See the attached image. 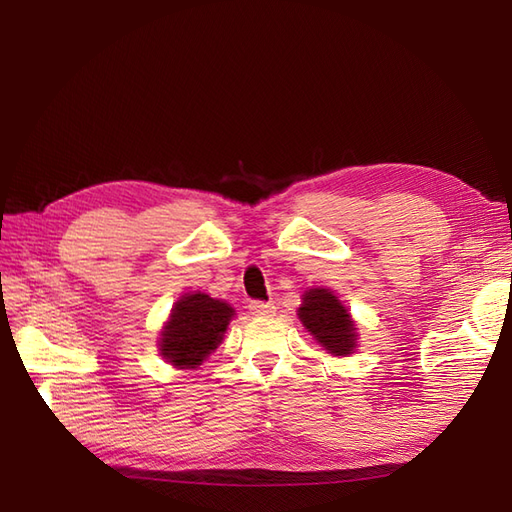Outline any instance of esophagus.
<instances>
[{
	"instance_id": "34e87169",
	"label": "esophagus",
	"mask_w": 512,
	"mask_h": 512,
	"mask_svg": "<svg viewBox=\"0 0 512 512\" xmlns=\"http://www.w3.org/2000/svg\"><path fill=\"white\" fill-rule=\"evenodd\" d=\"M247 309H250V314L256 318H267V316L275 314V305L265 303V301H252L250 305H247Z\"/></svg>"
}]
</instances>
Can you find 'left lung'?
Masks as SVG:
<instances>
[{"mask_svg":"<svg viewBox=\"0 0 512 512\" xmlns=\"http://www.w3.org/2000/svg\"><path fill=\"white\" fill-rule=\"evenodd\" d=\"M303 327L335 356H346L356 346V329L346 307L327 288H312L303 294L299 307Z\"/></svg>","mask_w":512,"mask_h":512,"instance_id":"obj_1","label":"left lung"}]
</instances>
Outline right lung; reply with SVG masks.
Listing matches in <instances>:
<instances>
[{
  "mask_svg": "<svg viewBox=\"0 0 512 512\" xmlns=\"http://www.w3.org/2000/svg\"><path fill=\"white\" fill-rule=\"evenodd\" d=\"M232 314L228 303L211 299L209 294H185L162 331V354L177 367L200 365L222 342Z\"/></svg>",
  "mask_w": 512,
  "mask_h": 512,
  "instance_id": "add662e5",
  "label": "right lung"
}]
</instances>
